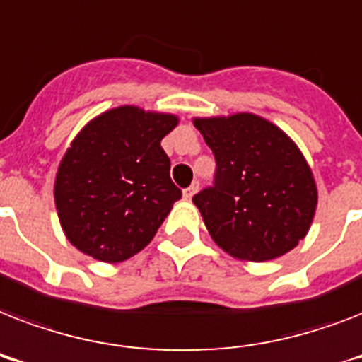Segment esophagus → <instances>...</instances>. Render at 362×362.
Wrapping results in <instances>:
<instances>
[{
    "instance_id": "1",
    "label": "esophagus",
    "mask_w": 362,
    "mask_h": 362,
    "mask_svg": "<svg viewBox=\"0 0 362 362\" xmlns=\"http://www.w3.org/2000/svg\"><path fill=\"white\" fill-rule=\"evenodd\" d=\"M197 189H199V184H197V182H193L192 186L184 189V199H192L193 195L197 193Z\"/></svg>"
}]
</instances>
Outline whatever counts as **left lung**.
<instances>
[{"label":"left lung","instance_id":"left-lung-1","mask_svg":"<svg viewBox=\"0 0 362 362\" xmlns=\"http://www.w3.org/2000/svg\"><path fill=\"white\" fill-rule=\"evenodd\" d=\"M193 124L216 159L212 186L193 195L216 244L255 263L293 250L317 204L314 176L295 142L255 115Z\"/></svg>","mask_w":362,"mask_h":362}]
</instances>
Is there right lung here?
<instances>
[{"mask_svg": "<svg viewBox=\"0 0 362 362\" xmlns=\"http://www.w3.org/2000/svg\"><path fill=\"white\" fill-rule=\"evenodd\" d=\"M176 124V116L120 107L76 135L54 186L59 221L73 246L120 263L152 240L182 197L161 148Z\"/></svg>", "mask_w": 362, "mask_h": 362, "instance_id": "1", "label": "right lung"}]
</instances>
